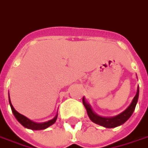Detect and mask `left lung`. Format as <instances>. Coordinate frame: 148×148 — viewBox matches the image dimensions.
<instances>
[{
    "mask_svg": "<svg viewBox=\"0 0 148 148\" xmlns=\"http://www.w3.org/2000/svg\"><path fill=\"white\" fill-rule=\"evenodd\" d=\"M138 94H139V88H137V92L134 97L132 100L130 106L127 107V109L119 114L114 116V117H101L100 115L97 114L92 109L91 106L88 103L86 100L83 97V104L87 110V114L88 118L90 119L92 123H96L97 125H100L101 127H106V128H114V127H119L125 123L128 119H130V116L132 115L133 112L134 111L136 104L138 102Z\"/></svg>",
    "mask_w": 148,
    "mask_h": 148,
    "instance_id": "left-lung-1",
    "label": "left lung"
}]
</instances>
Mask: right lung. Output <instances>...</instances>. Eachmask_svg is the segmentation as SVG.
I'll return each instance as SVG.
<instances>
[{"label": "right lung", "mask_w": 148, "mask_h": 148, "mask_svg": "<svg viewBox=\"0 0 148 148\" xmlns=\"http://www.w3.org/2000/svg\"><path fill=\"white\" fill-rule=\"evenodd\" d=\"M9 101H10V107H11V110H12V112H13V114H14V117H15L18 122L21 123L23 127H25V128H28V129H30V130H44V129H47V128L50 127V126L53 125L54 123H56V121L57 117H58V113H57L56 115L52 119L49 120L47 122H44V123H35V122H33L32 120H30V119H29L28 118H26L24 115L19 114L18 111L14 109V106H13V105L11 103V101H10V93H9Z\"/></svg>", "instance_id": "1"}]
</instances>
